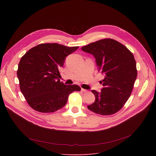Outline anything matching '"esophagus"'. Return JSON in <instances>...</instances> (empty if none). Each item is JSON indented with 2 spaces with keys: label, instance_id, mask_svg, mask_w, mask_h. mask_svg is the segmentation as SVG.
I'll return each instance as SVG.
<instances>
[{
  "label": "esophagus",
  "instance_id": "esophagus-1",
  "mask_svg": "<svg viewBox=\"0 0 156 156\" xmlns=\"http://www.w3.org/2000/svg\"><path fill=\"white\" fill-rule=\"evenodd\" d=\"M81 92H84V93H86V92H88V91L87 90H85V89H83V88H81Z\"/></svg>",
  "mask_w": 156,
  "mask_h": 156
}]
</instances>
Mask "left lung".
<instances>
[{
    "instance_id": "obj_1",
    "label": "left lung",
    "mask_w": 156,
    "mask_h": 156,
    "mask_svg": "<svg viewBox=\"0 0 156 156\" xmlns=\"http://www.w3.org/2000/svg\"><path fill=\"white\" fill-rule=\"evenodd\" d=\"M92 54L99 69L104 75L101 92L92 90L95 102L88 109L101 115L119 111L129 99L137 76L133 54L118 41L105 38L81 47Z\"/></svg>"
}]
</instances>
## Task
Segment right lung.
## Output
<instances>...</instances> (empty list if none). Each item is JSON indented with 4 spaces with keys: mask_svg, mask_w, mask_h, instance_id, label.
Segmentation results:
<instances>
[{
    "mask_svg": "<svg viewBox=\"0 0 156 156\" xmlns=\"http://www.w3.org/2000/svg\"><path fill=\"white\" fill-rule=\"evenodd\" d=\"M78 47L42 44L21 57L17 75L21 91L31 108L53 112L64 107L70 94L80 91L78 85H66L59 79V69L64 66L66 57Z\"/></svg>",
    "mask_w": 156,
    "mask_h": 156,
    "instance_id": "add662e5",
    "label": "right lung"
}]
</instances>
